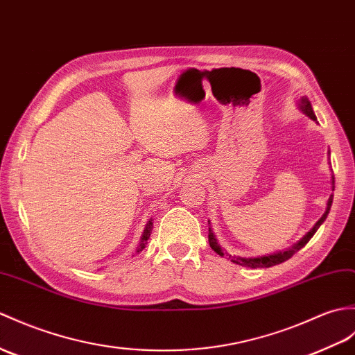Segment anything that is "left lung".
<instances>
[{"label": "left lung", "instance_id": "left-lung-1", "mask_svg": "<svg viewBox=\"0 0 355 355\" xmlns=\"http://www.w3.org/2000/svg\"><path fill=\"white\" fill-rule=\"evenodd\" d=\"M300 109H301V112H302L304 114H307V116H309L310 119L316 121V114H315V112H313L311 104H310L307 96H302L301 100H300ZM333 191H334V177H333ZM331 204H333V195L328 198L327 210H325V213L322 215V218H320V219L316 222V224H315V227H313V228L310 230V232L301 239V241H298V243H295V245L292 246V248L286 250V251H279V252H277V254L263 255V257H248V259H246V257H237V255H230V254H227L228 259L232 260L233 263H236V265H241V266H245V268H252V269H255V268H270V266L279 265V263H283V261H286V260H289L296 251H300L301 248H304V246L307 245V242L313 237V234H315V233L318 232V228L324 224V220L327 219L328 213H329V209H331ZM209 222H210V220H209ZM209 243H210V246H211V250L215 251L216 254L224 255V250H222L220 246H219V243L216 242V237H215V234H213L211 228H209Z\"/></svg>", "mask_w": 355, "mask_h": 355}]
</instances>
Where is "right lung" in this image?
<instances>
[{"label": "right lung", "mask_w": 355, "mask_h": 355, "mask_svg": "<svg viewBox=\"0 0 355 355\" xmlns=\"http://www.w3.org/2000/svg\"><path fill=\"white\" fill-rule=\"evenodd\" d=\"M151 230H153V219H151V220H148L146 228H145V232H144V234H142V241H140V243H139L137 252H139V251H142V250L145 248L146 241H148V239H150V236H151Z\"/></svg>", "instance_id": "right-lung-1"}]
</instances>
